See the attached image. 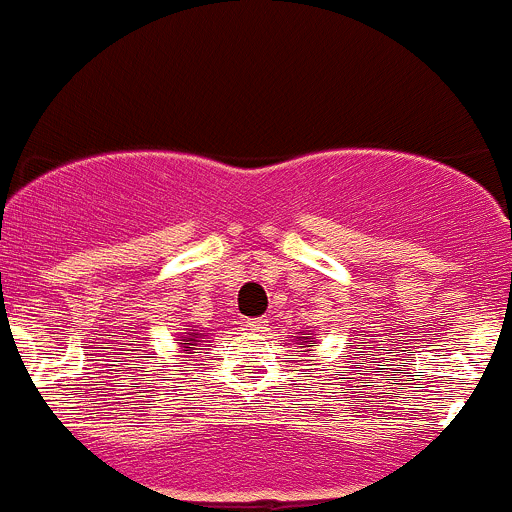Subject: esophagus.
Returning a JSON list of instances; mask_svg holds the SVG:
<instances>
[{"label":"esophagus","instance_id":"obj_1","mask_svg":"<svg viewBox=\"0 0 512 512\" xmlns=\"http://www.w3.org/2000/svg\"><path fill=\"white\" fill-rule=\"evenodd\" d=\"M268 318H249V321H246V328H249V331H266L268 328Z\"/></svg>","mask_w":512,"mask_h":512}]
</instances>
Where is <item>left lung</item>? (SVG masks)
I'll return each instance as SVG.
<instances>
[{
  "instance_id": "1",
  "label": "left lung",
  "mask_w": 512,
  "mask_h": 512,
  "mask_svg": "<svg viewBox=\"0 0 512 512\" xmlns=\"http://www.w3.org/2000/svg\"><path fill=\"white\" fill-rule=\"evenodd\" d=\"M311 336H313V333L301 331L298 336H293V341H298V348H308V343H311Z\"/></svg>"
}]
</instances>
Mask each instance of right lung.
I'll return each instance as SVG.
<instances>
[{"label": "right lung", "instance_id": "obj_1", "mask_svg": "<svg viewBox=\"0 0 512 512\" xmlns=\"http://www.w3.org/2000/svg\"><path fill=\"white\" fill-rule=\"evenodd\" d=\"M204 338V331H199L196 326H189L181 336H176V341H179V353H196L201 343H204Z\"/></svg>", "mask_w": 512, "mask_h": 512}]
</instances>
